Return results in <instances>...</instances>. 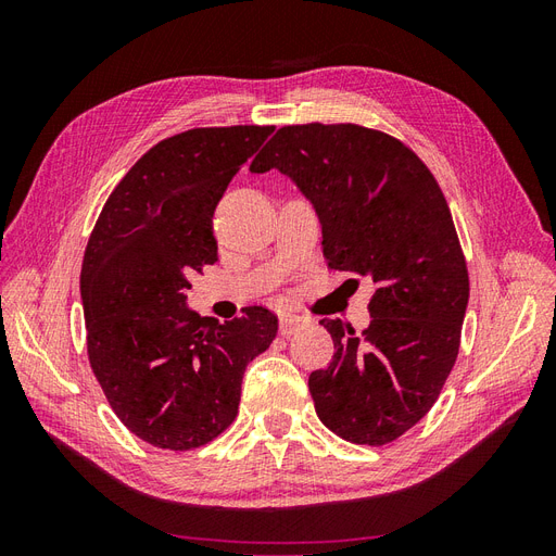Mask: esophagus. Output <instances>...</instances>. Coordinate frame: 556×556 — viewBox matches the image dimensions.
<instances>
[{
  "label": "esophagus",
  "mask_w": 556,
  "mask_h": 556,
  "mask_svg": "<svg viewBox=\"0 0 556 556\" xmlns=\"http://www.w3.org/2000/svg\"><path fill=\"white\" fill-rule=\"evenodd\" d=\"M299 323H301V315L282 313V315H280V333H282V336H290V333L296 329Z\"/></svg>",
  "instance_id": "34e87169"
}]
</instances>
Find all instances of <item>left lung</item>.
Returning <instances> with one entry per match:
<instances>
[{
	"label": "left lung",
	"instance_id": "8db88e82",
	"mask_svg": "<svg viewBox=\"0 0 556 556\" xmlns=\"http://www.w3.org/2000/svg\"><path fill=\"white\" fill-rule=\"evenodd\" d=\"M278 169L315 206L327 266L374 285L362 336L319 319L333 357L308 378L315 413L343 441L387 445L439 399L459 355L466 257L429 166L380 129L285 125L250 172Z\"/></svg>",
	"mask_w": 556,
	"mask_h": 556
}]
</instances>
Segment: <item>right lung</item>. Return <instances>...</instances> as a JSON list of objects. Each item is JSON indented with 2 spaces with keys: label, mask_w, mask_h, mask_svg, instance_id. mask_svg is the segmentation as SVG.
Returning <instances> with one entry per match:
<instances>
[{
  "label": "right lung",
  "mask_w": 556,
  "mask_h": 556,
  "mask_svg": "<svg viewBox=\"0 0 556 556\" xmlns=\"http://www.w3.org/2000/svg\"><path fill=\"white\" fill-rule=\"evenodd\" d=\"M274 125L194 127L162 139L115 185L80 268L90 368L117 419L162 450L217 439L239 413L245 366L271 345L262 306L220 325L185 306L217 260L213 213Z\"/></svg>",
  "instance_id": "add662e5"
}]
</instances>
